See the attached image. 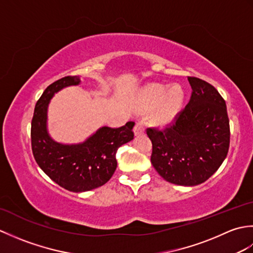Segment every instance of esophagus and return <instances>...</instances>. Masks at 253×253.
<instances>
[{
  "mask_svg": "<svg viewBox=\"0 0 253 253\" xmlns=\"http://www.w3.org/2000/svg\"><path fill=\"white\" fill-rule=\"evenodd\" d=\"M146 125L147 122L144 120H140L136 123L135 125V133L136 135H140V133L144 132V129H146Z\"/></svg>",
  "mask_w": 253,
  "mask_h": 253,
  "instance_id": "obj_1",
  "label": "esophagus"
}]
</instances>
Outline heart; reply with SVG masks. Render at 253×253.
<instances>
[{"label":"heart","instance_id":"1","mask_svg":"<svg viewBox=\"0 0 253 253\" xmlns=\"http://www.w3.org/2000/svg\"><path fill=\"white\" fill-rule=\"evenodd\" d=\"M184 92L179 87L154 84L143 89L141 93V110L150 111L160 105L154 114V122L165 125L175 120L182 107Z\"/></svg>","mask_w":253,"mask_h":253}]
</instances>
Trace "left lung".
Masks as SVG:
<instances>
[{
    "label": "left lung",
    "instance_id": "8db88e82",
    "mask_svg": "<svg viewBox=\"0 0 253 253\" xmlns=\"http://www.w3.org/2000/svg\"><path fill=\"white\" fill-rule=\"evenodd\" d=\"M188 104L163 129L147 128L152 141L151 163L165 180L196 186L222 165L229 149L230 129L225 100L212 84L188 77Z\"/></svg>",
    "mask_w": 253,
    "mask_h": 253
}]
</instances>
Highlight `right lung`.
I'll list each match as a JSON object with an SVG mask.
<instances>
[{
	"label": "right lung",
	"mask_w": 253,
	"mask_h": 253,
	"mask_svg": "<svg viewBox=\"0 0 253 253\" xmlns=\"http://www.w3.org/2000/svg\"><path fill=\"white\" fill-rule=\"evenodd\" d=\"M80 83L78 76H66L47 87L38 100L31 121V149L41 169L64 189L83 192L110 180L116 169L117 149L133 139V122L118 128L102 127L79 144L53 141L46 131L47 104L55 92Z\"/></svg>",
	"instance_id": "1"
}]
</instances>
